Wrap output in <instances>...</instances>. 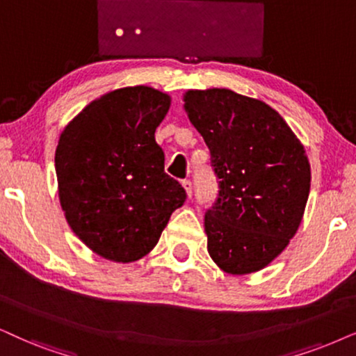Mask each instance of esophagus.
<instances>
[{"instance_id": "34e87169", "label": "esophagus", "mask_w": 356, "mask_h": 356, "mask_svg": "<svg viewBox=\"0 0 356 356\" xmlns=\"http://www.w3.org/2000/svg\"><path fill=\"white\" fill-rule=\"evenodd\" d=\"M182 186H184V188H186L187 195L192 197V182L188 181V179H186V181H182Z\"/></svg>"}]
</instances>
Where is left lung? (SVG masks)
<instances>
[{
  "instance_id": "1",
  "label": "left lung",
  "mask_w": 356,
  "mask_h": 356,
  "mask_svg": "<svg viewBox=\"0 0 356 356\" xmlns=\"http://www.w3.org/2000/svg\"><path fill=\"white\" fill-rule=\"evenodd\" d=\"M184 102L217 177L204 217L211 259L230 274L259 271L302 220L310 188L304 146L276 110L254 98L211 88L191 90Z\"/></svg>"
}]
</instances>
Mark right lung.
Masks as SVG:
<instances>
[{
  "instance_id": "obj_1",
  "label": "right lung",
  "mask_w": 356,
  "mask_h": 356,
  "mask_svg": "<svg viewBox=\"0 0 356 356\" xmlns=\"http://www.w3.org/2000/svg\"><path fill=\"white\" fill-rule=\"evenodd\" d=\"M165 93L128 87L83 108L56 151L62 210L80 240L103 258L131 263L149 253L187 193L164 172L156 128Z\"/></svg>"
}]
</instances>
